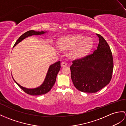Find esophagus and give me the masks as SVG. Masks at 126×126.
I'll return each instance as SVG.
<instances>
[{
    "label": "esophagus",
    "instance_id": "esophagus-1",
    "mask_svg": "<svg viewBox=\"0 0 126 126\" xmlns=\"http://www.w3.org/2000/svg\"><path fill=\"white\" fill-rule=\"evenodd\" d=\"M61 65L62 67H65L67 65V63L66 62H65V61H63V62L61 63Z\"/></svg>",
    "mask_w": 126,
    "mask_h": 126
}]
</instances>
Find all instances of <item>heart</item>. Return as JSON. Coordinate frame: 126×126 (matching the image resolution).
<instances>
[{"label": "heart", "mask_w": 126, "mask_h": 126, "mask_svg": "<svg viewBox=\"0 0 126 126\" xmlns=\"http://www.w3.org/2000/svg\"><path fill=\"white\" fill-rule=\"evenodd\" d=\"M58 45L61 49H70V56L77 58L83 56L91 50L93 41L90 38L80 35L66 36L59 40Z\"/></svg>", "instance_id": "obj_1"}]
</instances>
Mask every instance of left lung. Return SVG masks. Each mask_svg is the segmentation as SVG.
I'll return each instance as SVG.
<instances>
[{"mask_svg": "<svg viewBox=\"0 0 126 126\" xmlns=\"http://www.w3.org/2000/svg\"><path fill=\"white\" fill-rule=\"evenodd\" d=\"M99 44L93 53L74 60L70 69L74 85L79 91L94 93L108 84L112 76L113 60L109 44L97 34Z\"/></svg>", "mask_w": 126, "mask_h": 126, "instance_id": "8db88e82", "label": "left lung"}]
</instances>
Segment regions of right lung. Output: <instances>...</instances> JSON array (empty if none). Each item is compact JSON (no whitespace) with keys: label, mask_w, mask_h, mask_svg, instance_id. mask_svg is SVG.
<instances>
[{"label":"right lung","mask_w":126,"mask_h":126,"mask_svg":"<svg viewBox=\"0 0 126 126\" xmlns=\"http://www.w3.org/2000/svg\"><path fill=\"white\" fill-rule=\"evenodd\" d=\"M46 32H36L34 31V30H29V31H28L25 33H24L23 35H22L20 37L19 39L17 40L16 42H15V43L14 45V47L15 46H16V45H17L18 43H19L20 42L22 41L23 39L26 38V37H28L31 36L32 35H42L44 34ZM60 67L61 66L60 61H58L57 63H54L52 64V65H50V66L49 67V68L48 69L47 76H46V78L44 79V81L43 83V84L42 85L36 88L28 89L24 88L21 86L19 84H18L14 79H13L15 82L18 85V86H19V87L22 89L27 94L32 95V96H37V95L45 94L48 93L49 91H50L54 85L56 81L57 74L60 69Z\"/></svg>","instance_id":"1"}]
</instances>
